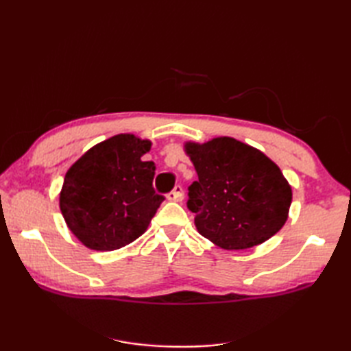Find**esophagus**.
<instances>
[{"label": "esophagus", "instance_id": "obj_1", "mask_svg": "<svg viewBox=\"0 0 351 351\" xmlns=\"http://www.w3.org/2000/svg\"><path fill=\"white\" fill-rule=\"evenodd\" d=\"M167 199L170 200V202H181V200L184 199V190L181 185H176V187L167 195Z\"/></svg>", "mask_w": 351, "mask_h": 351}]
</instances>
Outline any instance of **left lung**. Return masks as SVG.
Listing matches in <instances>:
<instances>
[{
	"instance_id": "8db88e82",
	"label": "left lung",
	"mask_w": 351,
	"mask_h": 351,
	"mask_svg": "<svg viewBox=\"0 0 351 351\" xmlns=\"http://www.w3.org/2000/svg\"><path fill=\"white\" fill-rule=\"evenodd\" d=\"M184 152L199 178L190 185L187 205L206 240L225 250H245L285 225L293 190L264 152L226 136L189 140Z\"/></svg>"
}]
</instances>
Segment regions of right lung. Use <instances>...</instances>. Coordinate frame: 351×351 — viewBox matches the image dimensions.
<instances>
[{
    "instance_id": "obj_1",
    "label": "right lung",
    "mask_w": 351,
    "mask_h": 351,
    "mask_svg": "<svg viewBox=\"0 0 351 351\" xmlns=\"http://www.w3.org/2000/svg\"><path fill=\"white\" fill-rule=\"evenodd\" d=\"M152 141L117 134L92 146L66 171L58 197L71 232L86 247L111 252L146 232L162 196L152 187Z\"/></svg>"
}]
</instances>
